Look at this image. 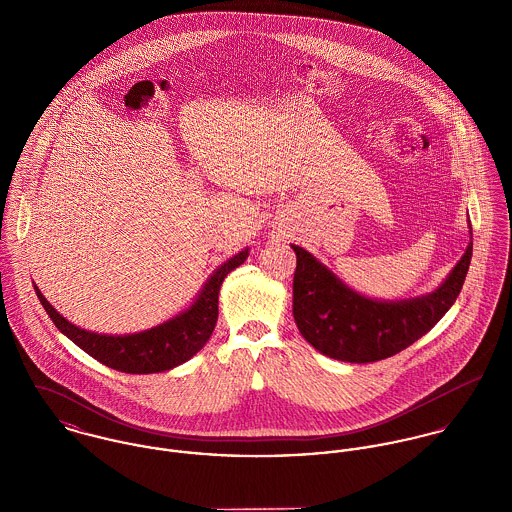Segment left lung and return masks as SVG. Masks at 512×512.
Masks as SVG:
<instances>
[{
  "label": "left lung",
  "mask_w": 512,
  "mask_h": 512,
  "mask_svg": "<svg viewBox=\"0 0 512 512\" xmlns=\"http://www.w3.org/2000/svg\"><path fill=\"white\" fill-rule=\"evenodd\" d=\"M293 274V319L303 339L329 359L376 363L426 335L463 288L473 242L447 280L430 295L404 301H376L335 278L299 246Z\"/></svg>",
  "instance_id": "1"
}]
</instances>
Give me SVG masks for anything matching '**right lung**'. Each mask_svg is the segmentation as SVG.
Listing matches in <instances>:
<instances>
[{
    "label": "right lung",
    "mask_w": 512,
    "mask_h": 512,
    "mask_svg": "<svg viewBox=\"0 0 512 512\" xmlns=\"http://www.w3.org/2000/svg\"><path fill=\"white\" fill-rule=\"evenodd\" d=\"M246 258L248 250H242L234 258L226 260L209 278L197 301L185 313L153 329L124 337L84 331L59 315V311L43 297L37 286L35 293L57 329L98 363L128 374H151L181 365L205 347L219 317L220 284Z\"/></svg>",
    "instance_id": "obj_1"
}]
</instances>
